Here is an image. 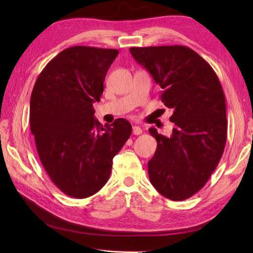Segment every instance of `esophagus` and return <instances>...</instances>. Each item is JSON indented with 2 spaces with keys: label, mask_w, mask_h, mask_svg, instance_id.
<instances>
[{
  "label": "esophagus",
  "mask_w": 253,
  "mask_h": 253,
  "mask_svg": "<svg viewBox=\"0 0 253 253\" xmlns=\"http://www.w3.org/2000/svg\"><path fill=\"white\" fill-rule=\"evenodd\" d=\"M141 133H142V129L139 126H133V134L134 135H140Z\"/></svg>",
  "instance_id": "1"
}]
</instances>
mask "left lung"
<instances>
[{
	"label": "left lung",
	"mask_w": 253,
	"mask_h": 253,
	"mask_svg": "<svg viewBox=\"0 0 253 253\" xmlns=\"http://www.w3.org/2000/svg\"><path fill=\"white\" fill-rule=\"evenodd\" d=\"M129 51L152 75L163 103L173 112L171 136L149 129L157 141L148 163L151 183L169 200L185 201L206 185L224 153L228 122L223 88L209 63L187 46Z\"/></svg>",
	"instance_id": "8db88e82"
}]
</instances>
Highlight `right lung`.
Segmentation results:
<instances>
[{
    "label": "right lung",
    "mask_w": 253,
    "mask_h": 253,
    "mask_svg": "<svg viewBox=\"0 0 253 253\" xmlns=\"http://www.w3.org/2000/svg\"><path fill=\"white\" fill-rule=\"evenodd\" d=\"M117 49L73 46L53 58L38 77L29 122L36 147L52 182L71 197L94 195L109 180L113 158L132 133L124 118L104 126L93 103Z\"/></svg>",
    "instance_id": "obj_1"
}]
</instances>
